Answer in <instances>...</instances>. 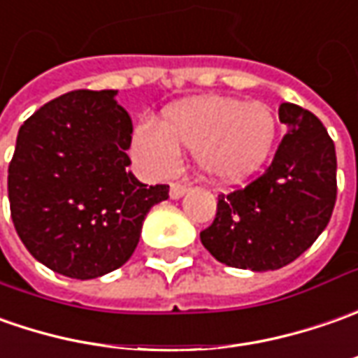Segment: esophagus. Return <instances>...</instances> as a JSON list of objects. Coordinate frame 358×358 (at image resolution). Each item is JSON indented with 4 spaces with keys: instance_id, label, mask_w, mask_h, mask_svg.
Masks as SVG:
<instances>
[{
    "instance_id": "1",
    "label": "esophagus",
    "mask_w": 358,
    "mask_h": 358,
    "mask_svg": "<svg viewBox=\"0 0 358 358\" xmlns=\"http://www.w3.org/2000/svg\"><path fill=\"white\" fill-rule=\"evenodd\" d=\"M186 192H188V184H180V182H172L170 184V198L172 200H178Z\"/></svg>"
}]
</instances>
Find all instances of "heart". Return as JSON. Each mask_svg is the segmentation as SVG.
<instances>
[{"mask_svg": "<svg viewBox=\"0 0 358 358\" xmlns=\"http://www.w3.org/2000/svg\"><path fill=\"white\" fill-rule=\"evenodd\" d=\"M278 134L273 110L234 96H196L170 106L162 124L144 120L132 132V156L152 176H170L180 150L196 155L202 172L220 182H240L265 162Z\"/></svg>", "mask_w": 358, "mask_h": 358, "instance_id": "obj_1", "label": "heart"}]
</instances>
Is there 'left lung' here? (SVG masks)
<instances>
[{"mask_svg": "<svg viewBox=\"0 0 358 358\" xmlns=\"http://www.w3.org/2000/svg\"><path fill=\"white\" fill-rule=\"evenodd\" d=\"M287 134L265 172L245 188L220 194L212 226L200 231L217 262L252 271L297 259L327 228L337 200V155L323 122L283 103Z\"/></svg>", "mask_w": 358, "mask_h": 358, "instance_id": "1", "label": "left lung"}]
</instances>
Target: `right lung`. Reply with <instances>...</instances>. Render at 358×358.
<instances>
[{
  "mask_svg": "<svg viewBox=\"0 0 358 358\" xmlns=\"http://www.w3.org/2000/svg\"><path fill=\"white\" fill-rule=\"evenodd\" d=\"M117 91H71L19 129L9 162L11 220L37 262L73 279L110 273L138 245L142 222L168 198L129 172L132 120Z\"/></svg>",
  "mask_w": 358,
  "mask_h": 358,
  "instance_id": "right-lung-1",
  "label": "right lung"
}]
</instances>
